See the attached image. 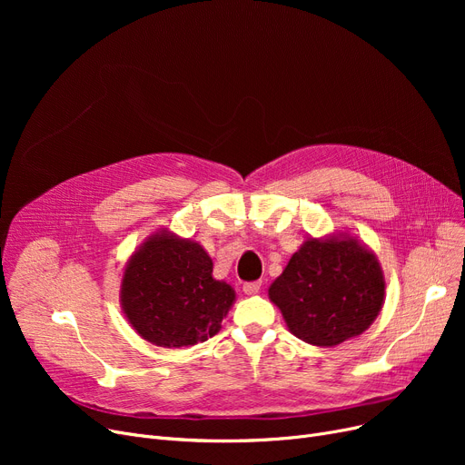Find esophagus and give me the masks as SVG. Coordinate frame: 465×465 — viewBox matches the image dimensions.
Instances as JSON below:
<instances>
[{
    "label": "esophagus",
    "mask_w": 465,
    "mask_h": 465,
    "mask_svg": "<svg viewBox=\"0 0 465 465\" xmlns=\"http://www.w3.org/2000/svg\"><path fill=\"white\" fill-rule=\"evenodd\" d=\"M260 288H262V282H260V281H252V282H245V284H242V292H245L247 296L258 294Z\"/></svg>",
    "instance_id": "esophagus-1"
}]
</instances>
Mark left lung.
I'll use <instances>...</instances> for the list:
<instances>
[{
  "label": "left lung",
  "mask_w": 465,
  "mask_h": 465,
  "mask_svg": "<svg viewBox=\"0 0 465 465\" xmlns=\"http://www.w3.org/2000/svg\"><path fill=\"white\" fill-rule=\"evenodd\" d=\"M290 331L333 347L368 330L382 307L384 277L356 239H309L270 288Z\"/></svg>",
  "instance_id": "1"
}]
</instances>
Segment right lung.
I'll use <instances>...</instances> for the list:
<instances>
[{"mask_svg": "<svg viewBox=\"0 0 465 465\" xmlns=\"http://www.w3.org/2000/svg\"><path fill=\"white\" fill-rule=\"evenodd\" d=\"M120 300L143 339L171 349L213 337L235 292L213 277V262L198 242L158 233L132 256Z\"/></svg>", "mask_w": 465, "mask_h": 465, "instance_id": "obj_1", "label": "right lung"}]
</instances>
